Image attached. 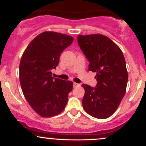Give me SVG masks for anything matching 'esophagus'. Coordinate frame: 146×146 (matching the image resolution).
Returning a JSON list of instances; mask_svg holds the SVG:
<instances>
[{
    "label": "esophagus",
    "mask_w": 146,
    "mask_h": 146,
    "mask_svg": "<svg viewBox=\"0 0 146 146\" xmlns=\"http://www.w3.org/2000/svg\"><path fill=\"white\" fill-rule=\"evenodd\" d=\"M80 86V84H79L75 83V82L73 83V87H74V88H75V87H77V86Z\"/></svg>",
    "instance_id": "1"
}]
</instances>
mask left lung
Segmentation results:
<instances>
[{
  "label": "left lung",
  "mask_w": 146,
  "mask_h": 146,
  "mask_svg": "<svg viewBox=\"0 0 146 146\" xmlns=\"http://www.w3.org/2000/svg\"><path fill=\"white\" fill-rule=\"evenodd\" d=\"M80 48L89 61L88 70L95 72V88L82 84L85 111L98 119H106L116 111L124 97L128 80L121 48L102 34L78 36Z\"/></svg>",
  "instance_id": "obj_1"
}]
</instances>
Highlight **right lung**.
<instances>
[{"instance_id": "right-lung-1", "label": "right lung", "mask_w": 146, "mask_h": 146, "mask_svg": "<svg viewBox=\"0 0 146 146\" xmlns=\"http://www.w3.org/2000/svg\"><path fill=\"white\" fill-rule=\"evenodd\" d=\"M73 37L54 31L37 36L25 50L19 67L24 96L40 116L51 117L62 112L73 89V82L52 77L62 52L72 44Z\"/></svg>"}]
</instances>
